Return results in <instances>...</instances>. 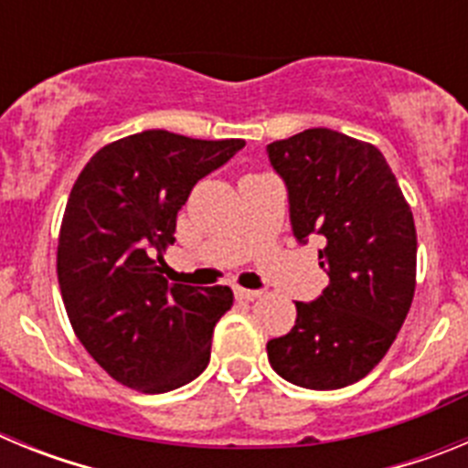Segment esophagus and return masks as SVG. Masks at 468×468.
Masks as SVG:
<instances>
[{
	"label": "esophagus",
	"instance_id": "esophagus-1",
	"mask_svg": "<svg viewBox=\"0 0 468 468\" xmlns=\"http://www.w3.org/2000/svg\"><path fill=\"white\" fill-rule=\"evenodd\" d=\"M234 295H237V300H246V302H255L262 297V292L260 291H248V288H234Z\"/></svg>",
	"mask_w": 468,
	"mask_h": 468
}]
</instances>
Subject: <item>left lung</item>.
Here are the masks:
<instances>
[{"instance_id":"left-lung-1","label":"left lung","mask_w":468,"mask_h":468,"mask_svg":"<svg viewBox=\"0 0 468 468\" xmlns=\"http://www.w3.org/2000/svg\"><path fill=\"white\" fill-rule=\"evenodd\" d=\"M267 154L288 187L297 241L324 237L318 260L330 279L318 300L295 302V325L267 342V356L297 387H349L382 361L410 312L412 210L370 143L307 128L267 144Z\"/></svg>"}]
</instances>
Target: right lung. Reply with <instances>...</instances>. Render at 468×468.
Returning <instances> with one entry per match:
<instances>
[{"label": "right lung", "instance_id": "1", "mask_svg": "<svg viewBox=\"0 0 468 468\" xmlns=\"http://www.w3.org/2000/svg\"><path fill=\"white\" fill-rule=\"evenodd\" d=\"M243 140L143 131L95 152L80 173L58 237V283L74 335L110 378L143 394L192 382L210 361L227 285L168 283L156 264L201 177Z\"/></svg>", "mask_w": 468, "mask_h": 468}]
</instances>
